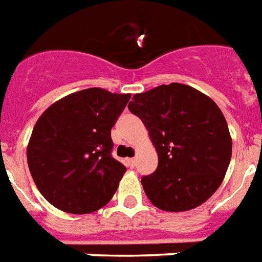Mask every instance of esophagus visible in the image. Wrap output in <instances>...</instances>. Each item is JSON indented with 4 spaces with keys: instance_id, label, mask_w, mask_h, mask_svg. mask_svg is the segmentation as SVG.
I'll use <instances>...</instances> for the list:
<instances>
[{
    "instance_id": "esophagus-1",
    "label": "esophagus",
    "mask_w": 262,
    "mask_h": 262,
    "mask_svg": "<svg viewBox=\"0 0 262 262\" xmlns=\"http://www.w3.org/2000/svg\"><path fill=\"white\" fill-rule=\"evenodd\" d=\"M126 162H127V166L135 167L136 166V158H129Z\"/></svg>"
}]
</instances>
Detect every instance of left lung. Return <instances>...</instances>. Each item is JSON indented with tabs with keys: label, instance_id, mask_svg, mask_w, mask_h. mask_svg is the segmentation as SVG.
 Returning <instances> with one entry per match:
<instances>
[{
	"label": "left lung",
	"instance_id": "8db88e82",
	"mask_svg": "<svg viewBox=\"0 0 262 262\" xmlns=\"http://www.w3.org/2000/svg\"><path fill=\"white\" fill-rule=\"evenodd\" d=\"M130 113L143 121L158 154V167L141 184L151 203L187 211L217 191L232 155V139L219 105L184 83L136 93Z\"/></svg>",
	"mask_w": 262,
	"mask_h": 262
}]
</instances>
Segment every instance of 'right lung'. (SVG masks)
Listing matches in <instances>:
<instances>
[{"label":"right lung","instance_id":"right-lung-1","mask_svg":"<svg viewBox=\"0 0 262 262\" xmlns=\"http://www.w3.org/2000/svg\"><path fill=\"white\" fill-rule=\"evenodd\" d=\"M129 99V93L89 88L57 100L38 118L27 163L51 205L88 214L111 201L126 171L111 155V129Z\"/></svg>","mask_w":262,"mask_h":262}]
</instances>
